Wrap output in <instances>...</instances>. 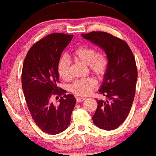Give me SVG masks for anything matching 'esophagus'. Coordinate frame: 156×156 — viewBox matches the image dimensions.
I'll return each instance as SVG.
<instances>
[{
	"instance_id": "1",
	"label": "esophagus",
	"mask_w": 156,
	"mask_h": 156,
	"mask_svg": "<svg viewBox=\"0 0 156 156\" xmlns=\"http://www.w3.org/2000/svg\"><path fill=\"white\" fill-rule=\"evenodd\" d=\"M86 99L85 97H76V101L77 102H81L83 101Z\"/></svg>"
}]
</instances>
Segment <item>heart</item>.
<instances>
[{
    "mask_svg": "<svg viewBox=\"0 0 156 156\" xmlns=\"http://www.w3.org/2000/svg\"><path fill=\"white\" fill-rule=\"evenodd\" d=\"M74 58L88 65L90 70L97 76H102L105 73L108 66V59L106 55L101 52H97L96 49L90 46H82L73 52ZM70 62L67 56L64 55L59 59L57 70L61 78L64 80L70 79ZM97 81L92 77L76 80L70 86V91L80 96H85L90 93L97 86Z\"/></svg>",
    "mask_w": 156,
    "mask_h": 156,
    "instance_id": "heart-1",
    "label": "heart"
}]
</instances>
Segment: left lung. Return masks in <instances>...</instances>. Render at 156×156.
I'll return each instance as SVG.
<instances>
[{
  "label": "left lung",
  "instance_id": "8db88e82",
  "mask_svg": "<svg viewBox=\"0 0 156 156\" xmlns=\"http://www.w3.org/2000/svg\"><path fill=\"white\" fill-rule=\"evenodd\" d=\"M81 36L99 46L107 55L108 69L99 90L107 100L97 99L92 121L100 129L114 130L125 121L134 99L138 78L134 56L125 41L108 33L92 31Z\"/></svg>",
  "mask_w": 156,
  "mask_h": 156
}]
</instances>
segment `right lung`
I'll use <instances>...</instances> for the list:
<instances>
[{
  "label": "right lung",
  "instance_id": "add662e5",
  "mask_svg": "<svg viewBox=\"0 0 156 156\" xmlns=\"http://www.w3.org/2000/svg\"><path fill=\"white\" fill-rule=\"evenodd\" d=\"M73 35L55 33L46 35L31 46L24 58L22 87L27 107L34 122L44 132L55 135L69 126L76 99L60 89L57 65ZM55 95L59 103H52Z\"/></svg>",
  "mask_w": 156,
  "mask_h": 156
}]
</instances>
